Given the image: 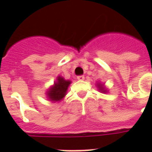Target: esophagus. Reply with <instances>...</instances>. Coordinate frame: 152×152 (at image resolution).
Instances as JSON below:
<instances>
[{
	"mask_svg": "<svg viewBox=\"0 0 152 152\" xmlns=\"http://www.w3.org/2000/svg\"><path fill=\"white\" fill-rule=\"evenodd\" d=\"M77 80H84V75H80V76H77Z\"/></svg>",
	"mask_w": 152,
	"mask_h": 152,
	"instance_id": "obj_1",
	"label": "esophagus"
}]
</instances>
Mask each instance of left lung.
<instances>
[{
	"instance_id": "1",
	"label": "left lung",
	"mask_w": 152,
	"mask_h": 152,
	"mask_svg": "<svg viewBox=\"0 0 152 152\" xmlns=\"http://www.w3.org/2000/svg\"><path fill=\"white\" fill-rule=\"evenodd\" d=\"M96 88H98V91H100L101 93H107V89L106 88V87L104 86V84H101V83H96Z\"/></svg>"
}]
</instances>
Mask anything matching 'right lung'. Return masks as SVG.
Returning a JSON list of instances; mask_svg holds the SVG:
<instances>
[{"label":"right lung","mask_w":152,"mask_h":152,"mask_svg":"<svg viewBox=\"0 0 152 152\" xmlns=\"http://www.w3.org/2000/svg\"><path fill=\"white\" fill-rule=\"evenodd\" d=\"M71 83V80H65L60 75L58 76L56 82L46 92L48 100L52 103L61 101L66 95L67 90Z\"/></svg>","instance_id":"add662e5"}]
</instances>
